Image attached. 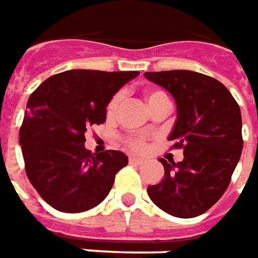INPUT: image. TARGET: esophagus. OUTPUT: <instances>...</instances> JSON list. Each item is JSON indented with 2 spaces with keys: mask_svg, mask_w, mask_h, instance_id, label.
<instances>
[{
  "mask_svg": "<svg viewBox=\"0 0 258 258\" xmlns=\"http://www.w3.org/2000/svg\"><path fill=\"white\" fill-rule=\"evenodd\" d=\"M129 162L131 164H143L144 160L143 158H140V157H129Z\"/></svg>",
  "mask_w": 258,
  "mask_h": 258,
  "instance_id": "34e87169",
  "label": "esophagus"
}]
</instances>
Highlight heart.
Listing matches in <instances>:
<instances>
[{"mask_svg":"<svg viewBox=\"0 0 258 258\" xmlns=\"http://www.w3.org/2000/svg\"><path fill=\"white\" fill-rule=\"evenodd\" d=\"M146 103L147 105L150 104L155 103L157 100H161V98H167V96L162 93V91H158V90H151V91H146ZM120 100V96H115L112 100H111V103L108 105V114L112 115L115 112V109L118 107V103H119ZM127 146H131L133 150H143L144 149V140L143 139H129L127 140Z\"/></svg>","mask_w":258,"mask_h":258,"instance_id":"obj_1","label":"heart"}]
</instances>
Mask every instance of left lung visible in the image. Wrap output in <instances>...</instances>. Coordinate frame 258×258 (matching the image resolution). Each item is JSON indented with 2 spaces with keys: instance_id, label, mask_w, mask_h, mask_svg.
Here are the masks:
<instances>
[{
  "instance_id": "1",
  "label": "left lung",
  "mask_w": 258,
  "mask_h": 258,
  "mask_svg": "<svg viewBox=\"0 0 258 258\" xmlns=\"http://www.w3.org/2000/svg\"><path fill=\"white\" fill-rule=\"evenodd\" d=\"M144 78L173 97L176 119L168 140L183 160L168 164L160 183L147 187L151 202L178 218H193L225 193L243 149L242 114L221 82L193 71L146 72Z\"/></svg>"
}]
</instances>
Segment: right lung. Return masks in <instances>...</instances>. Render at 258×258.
Here are the masks:
<instances>
[{
  "label": "right lung",
  "instance_id": "obj_1",
  "mask_svg": "<svg viewBox=\"0 0 258 258\" xmlns=\"http://www.w3.org/2000/svg\"><path fill=\"white\" fill-rule=\"evenodd\" d=\"M139 74L72 69L44 80L29 97L19 143L27 178L52 208L82 213L108 196L127 157L118 150L91 154L85 133L105 122L112 97Z\"/></svg>",
  "mask_w": 258,
  "mask_h": 258
}]
</instances>
